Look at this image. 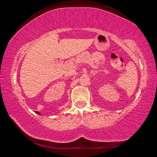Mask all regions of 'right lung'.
<instances>
[{"label":"right lung","instance_id":"obj_1","mask_svg":"<svg viewBox=\"0 0 157 157\" xmlns=\"http://www.w3.org/2000/svg\"><path fill=\"white\" fill-rule=\"evenodd\" d=\"M36 113H38V114H39V113L38 112V111H36ZM39 115H40V114H39Z\"/></svg>","mask_w":157,"mask_h":157}]
</instances>
